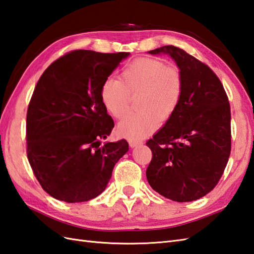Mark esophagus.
Segmentation results:
<instances>
[{
	"mask_svg": "<svg viewBox=\"0 0 254 254\" xmlns=\"http://www.w3.org/2000/svg\"><path fill=\"white\" fill-rule=\"evenodd\" d=\"M141 144H143V143H141V141H139V140H134V139L128 140V145H129V147H132V148H134V147H136V146H139Z\"/></svg>",
	"mask_w": 254,
	"mask_h": 254,
	"instance_id": "obj_1",
	"label": "esophagus"
}]
</instances>
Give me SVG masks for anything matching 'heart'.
Masks as SVG:
<instances>
[{"label":"heart","instance_id":"obj_1","mask_svg":"<svg viewBox=\"0 0 254 254\" xmlns=\"http://www.w3.org/2000/svg\"><path fill=\"white\" fill-rule=\"evenodd\" d=\"M136 96V113L127 116L118 133L129 139H140L164 123L178 110L183 95V76L175 66L156 58H136L120 72V81L106 79L100 86V100L108 114L120 119L127 114L129 96Z\"/></svg>","mask_w":254,"mask_h":254}]
</instances>
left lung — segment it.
<instances>
[{"label": "left lung", "instance_id": "1", "mask_svg": "<svg viewBox=\"0 0 254 254\" xmlns=\"http://www.w3.org/2000/svg\"><path fill=\"white\" fill-rule=\"evenodd\" d=\"M149 54H168L183 76L178 110L146 145L152 158L147 181L178 202L205 196L219 183L231 155V106L217 75L184 50L166 45Z\"/></svg>", "mask_w": 254, "mask_h": 254}]
</instances>
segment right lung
I'll return each mask as SVG.
<instances>
[{
  "mask_svg": "<svg viewBox=\"0 0 254 254\" xmlns=\"http://www.w3.org/2000/svg\"><path fill=\"white\" fill-rule=\"evenodd\" d=\"M129 54L75 50L41 75L27 111V156L43 190L64 202L102 193L126 139L107 141L115 127L100 100V86Z\"/></svg>",
  "mask_w": 254,
  "mask_h": 254,
  "instance_id": "obj_1",
  "label": "right lung"
}]
</instances>
